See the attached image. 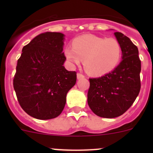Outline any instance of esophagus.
Wrapping results in <instances>:
<instances>
[{"label": "esophagus", "mask_w": 153, "mask_h": 153, "mask_svg": "<svg viewBox=\"0 0 153 153\" xmlns=\"http://www.w3.org/2000/svg\"><path fill=\"white\" fill-rule=\"evenodd\" d=\"M84 75H83V74H81V73H79V72H78V74H77V78H78V79H81V78H84Z\"/></svg>", "instance_id": "obj_1"}]
</instances>
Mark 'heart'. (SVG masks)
Instances as JSON below:
<instances>
[{"label":"heart","instance_id":"1","mask_svg":"<svg viewBox=\"0 0 153 153\" xmlns=\"http://www.w3.org/2000/svg\"><path fill=\"white\" fill-rule=\"evenodd\" d=\"M72 47H66L64 54L72 65H78L83 60L86 72L99 76L113 70L122 57V47L114 38H101L93 35L77 37Z\"/></svg>","mask_w":153,"mask_h":153}]
</instances>
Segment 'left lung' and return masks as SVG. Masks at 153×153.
I'll list each match as a JSON object with an SVG mask.
<instances>
[{
  "label": "left lung",
  "mask_w": 153,
  "mask_h": 153,
  "mask_svg": "<svg viewBox=\"0 0 153 153\" xmlns=\"http://www.w3.org/2000/svg\"><path fill=\"white\" fill-rule=\"evenodd\" d=\"M114 35L122 47V61L104 76L89 78L88 105L101 118L123 115L133 104L141 89V67L138 47L121 32Z\"/></svg>",
  "instance_id": "left-lung-1"
}]
</instances>
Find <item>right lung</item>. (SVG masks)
Instances as JSON below:
<instances>
[{"mask_svg": "<svg viewBox=\"0 0 153 153\" xmlns=\"http://www.w3.org/2000/svg\"><path fill=\"white\" fill-rule=\"evenodd\" d=\"M64 35L47 32L22 49L13 86L22 109L40 120L58 117L66 104L67 94L76 83L75 71L64 67Z\"/></svg>", "mask_w": 153, "mask_h": 153, "instance_id": "1", "label": "right lung"}]
</instances>
